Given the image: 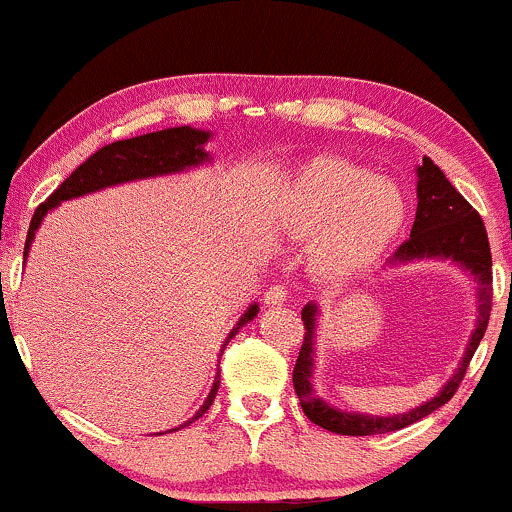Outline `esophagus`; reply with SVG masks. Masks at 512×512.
Returning a JSON list of instances; mask_svg holds the SVG:
<instances>
[{
  "label": "esophagus",
  "instance_id": "1",
  "mask_svg": "<svg viewBox=\"0 0 512 512\" xmlns=\"http://www.w3.org/2000/svg\"><path fill=\"white\" fill-rule=\"evenodd\" d=\"M289 301V289L284 284H274L269 286L267 293H264V303L267 305H281Z\"/></svg>",
  "mask_w": 512,
  "mask_h": 512
}]
</instances>
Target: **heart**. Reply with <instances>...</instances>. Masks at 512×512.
I'll return each mask as SVG.
<instances>
[{
	"label": "heart",
	"instance_id": "heart-1",
	"mask_svg": "<svg viewBox=\"0 0 512 512\" xmlns=\"http://www.w3.org/2000/svg\"><path fill=\"white\" fill-rule=\"evenodd\" d=\"M286 236L315 240L317 272L342 279L373 264L404 221V197L392 182L344 158H315L276 204Z\"/></svg>",
	"mask_w": 512,
	"mask_h": 512
}]
</instances>
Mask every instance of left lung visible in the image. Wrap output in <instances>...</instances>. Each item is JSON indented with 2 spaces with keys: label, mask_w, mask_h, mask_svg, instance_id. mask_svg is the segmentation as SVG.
<instances>
[{
  "label": "left lung",
  "mask_w": 512,
  "mask_h": 512,
  "mask_svg": "<svg viewBox=\"0 0 512 512\" xmlns=\"http://www.w3.org/2000/svg\"><path fill=\"white\" fill-rule=\"evenodd\" d=\"M416 195H419V207H416V219L411 226V238L407 243L399 245V250L392 257V262H409L419 260V257H448V260L460 262L464 269H469L479 281V317L477 330L469 339L467 354L462 358V366L452 375L450 383L433 397L431 402L421 404V407L411 409L409 414L399 416H363L349 414V411H339L322 402L313 392L310 385V375H313V344H315V313L317 305L308 303L303 308L301 320L305 325V337L298 351L296 368H293V387L301 399V407L310 421L317 426L327 428V431L339 433V436H375V433H390L399 431L416 424L424 416L450 402L452 395L460 387L464 373H467L469 361H472L474 351L484 337L486 327H489L491 317V296H493V272H491V245L486 236L484 221H481L479 211L464 199L460 192L452 187V182L445 178L431 158L424 156V163L419 166V185H416Z\"/></svg>",
  "instance_id": "obj_1"
}]
</instances>
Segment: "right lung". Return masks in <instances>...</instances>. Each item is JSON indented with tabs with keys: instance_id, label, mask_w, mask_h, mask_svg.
I'll use <instances>...</instances> for the list:
<instances>
[{
	"instance_id": "obj_1",
	"label": "right lung",
	"mask_w": 512,
	"mask_h": 512,
	"mask_svg": "<svg viewBox=\"0 0 512 512\" xmlns=\"http://www.w3.org/2000/svg\"><path fill=\"white\" fill-rule=\"evenodd\" d=\"M207 139L209 134L202 132V129L173 127V129H161V132L142 134V137L122 139V142H113L103 146V149H98L96 154L88 156L86 161L81 163V166L76 168L74 173L69 175V178L64 180L38 209H35L31 228H28L23 257L28 255V248H31L33 236L35 231H38L43 216L48 214L50 209H55L57 204L64 202V199L88 195V192L103 190V187L117 185V182L151 178V175L175 173V170L197 166V163H202L204 158H207V154L202 151V144L207 142ZM255 315H257V305H250L248 313L240 317L238 325L233 327L231 334H228V339L236 337L240 327H243L245 322H250ZM216 392H219V378L214 380V387H211L207 402L202 404V409H199L187 424L170 428V431H180V428L190 426L192 421H197L199 416L211 407Z\"/></svg>"
}]
</instances>
